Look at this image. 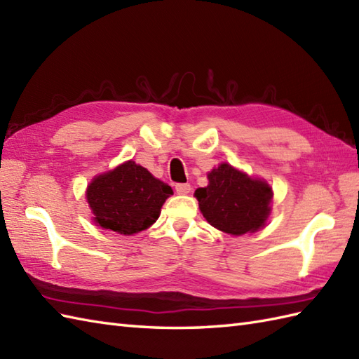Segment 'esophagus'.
<instances>
[{
	"mask_svg": "<svg viewBox=\"0 0 359 359\" xmlns=\"http://www.w3.org/2000/svg\"><path fill=\"white\" fill-rule=\"evenodd\" d=\"M189 191H191L189 183H177V185H176V193L177 194L185 196V194L189 193Z\"/></svg>",
	"mask_w": 359,
	"mask_h": 359,
	"instance_id": "esophagus-1",
	"label": "esophagus"
}]
</instances>
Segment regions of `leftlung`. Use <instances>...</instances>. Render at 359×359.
<instances>
[{"mask_svg": "<svg viewBox=\"0 0 359 359\" xmlns=\"http://www.w3.org/2000/svg\"><path fill=\"white\" fill-rule=\"evenodd\" d=\"M206 188L196 189L200 211L208 223L232 236L255 232L264 226L271 211L272 189L228 163L208 174Z\"/></svg>", "mask_w": 359, "mask_h": 359, "instance_id": "left-lung-1", "label": "left lung"}]
</instances>
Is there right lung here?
<instances>
[{"label": "right lung", "mask_w": 359, "mask_h": 359, "mask_svg": "<svg viewBox=\"0 0 359 359\" xmlns=\"http://www.w3.org/2000/svg\"><path fill=\"white\" fill-rule=\"evenodd\" d=\"M171 187L133 161L97 176L87 189L95 223L123 236L147 229L161 215Z\"/></svg>", "instance_id": "add662e5"}]
</instances>
